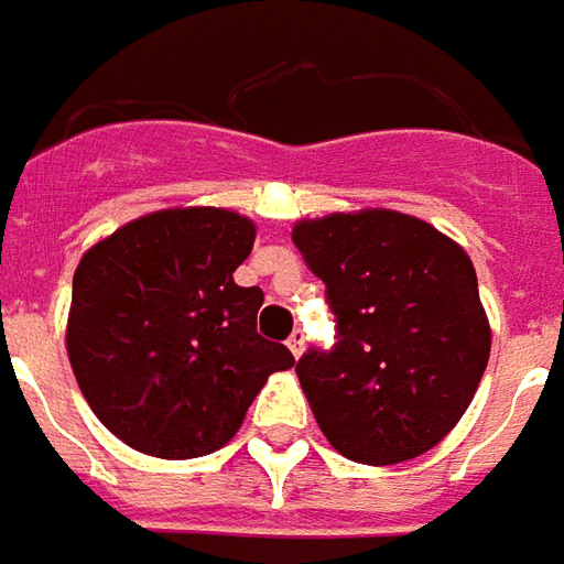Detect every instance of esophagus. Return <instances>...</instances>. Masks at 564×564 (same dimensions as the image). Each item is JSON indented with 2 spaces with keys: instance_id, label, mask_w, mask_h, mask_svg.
<instances>
[{
  "instance_id": "1",
  "label": "esophagus",
  "mask_w": 564,
  "mask_h": 564,
  "mask_svg": "<svg viewBox=\"0 0 564 564\" xmlns=\"http://www.w3.org/2000/svg\"><path fill=\"white\" fill-rule=\"evenodd\" d=\"M286 347H290V354H293L295 359H299V356L305 354V335H302V332L295 329L293 335L286 338Z\"/></svg>"
}]
</instances>
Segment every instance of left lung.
I'll use <instances>...</instances> for the list:
<instances>
[{"instance_id": "obj_1", "label": "left lung", "mask_w": 564, "mask_h": 564, "mask_svg": "<svg viewBox=\"0 0 564 564\" xmlns=\"http://www.w3.org/2000/svg\"><path fill=\"white\" fill-rule=\"evenodd\" d=\"M293 241L338 319L329 354L295 366L323 435L362 465L435 447L468 411L492 347L468 253L387 208L299 220Z\"/></svg>"}]
</instances>
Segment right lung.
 Returning a JSON list of instances; mask_svg holds the SVG:
<instances>
[{
	"label": "right lung",
	"mask_w": 564,
	"mask_h": 564,
	"mask_svg": "<svg viewBox=\"0 0 564 564\" xmlns=\"http://www.w3.org/2000/svg\"><path fill=\"white\" fill-rule=\"evenodd\" d=\"M257 226L226 208H165L80 257L66 350L99 423L156 459L229 444L247 408L293 354L257 332L259 286L232 271Z\"/></svg>",
	"instance_id": "1"
}]
</instances>
